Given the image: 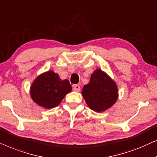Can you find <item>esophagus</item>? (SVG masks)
<instances>
[{
  "label": "esophagus",
  "mask_w": 157,
  "mask_h": 157,
  "mask_svg": "<svg viewBox=\"0 0 157 157\" xmlns=\"http://www.w3.org/2000/svg\"><path fill=\"white\" fill-rule=\"evenodd\" d=\"M73 90L76 92H79L80 90V86L79 85H75L73 86Z\"/></svg>",
  "instance_id": "1"
}]
</instances>
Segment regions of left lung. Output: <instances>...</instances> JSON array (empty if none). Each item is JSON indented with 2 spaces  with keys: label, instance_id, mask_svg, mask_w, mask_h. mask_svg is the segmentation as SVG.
<instances>
[{
  "label": "left lung",
  "instance_id": "1",
  "mask_svg": "<svg viewBox=\"0 0 157 157\" xmlns=\"http://www.w3.org/2000/svg\"><path fill=\"white\" fill-rule=\"evenodd\" d=\"M82 95L87 105L95 112H104L116 103L118 89L107 73L97 69L91 75L88 84L83 87Z\"/></svg>",
  "mask_w": 157,
  "mask_h": 157
}]
</instances>
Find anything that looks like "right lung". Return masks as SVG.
<instances>
[{
	"label": "right lung",
	"instance_id": "1",
	"mask_svg": "<svg viewBox=\"0 0 157 157\" xmlns=\"http://www.w3.org/2000/svg\"><path fill=\"white\" fill-rule=\"evenodd\" d=\"M72 90L68 80H62L57 73L49 70L41 73L33 80L30 87V95L38 105L51 109L59 105Z\"/></svg>",
	"mask_w": 157,
	"mask_h": 157
}]
</instances>
